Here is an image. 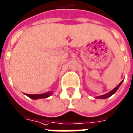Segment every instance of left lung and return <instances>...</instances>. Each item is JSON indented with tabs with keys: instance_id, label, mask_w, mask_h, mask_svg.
Wrapping results in <instances>:
<instances>
[{
	"instance_id": "1",
	"label": "left lung",
	"mask_w": 133,
	"mask_h": 133,
	"mask_svg": "<svg viewBox=\"0 0 133 133\" xmlns=\"http://www.w3.org/2000/svg\"><path fill=\"white\" fill-rule=\"evenodd\" d=\"M122 82H123V81H122V82H120L119 84H118V86H117V87H116L113 89V90H111V92H109L107 93V94H105V95H101V96L97 97V98H100V99H105V98H108V97H109L110 96H111L112 95H114V93L116 92V91H117V89H119V87L120 85L122 84Z\"/></svg>"
}]
</instances>
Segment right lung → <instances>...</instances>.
Returning <instances> with one entry per match:
<instances>
[{
    "mask_svg": "<svg viewBox=\"0 0 133 133\" xmlns=\"http://www.w3.org/2000/svg\"><path fill=\"white\" fill-rule=\"evenodd\" d=\"M51 95V92H48L43 93V94H40V95H30V94H26L27 96H28L29 97L36 100V99H40V98H46V97H49Z\"/></svg>",
    "mask_w": 133,
    "mask_h": 133,
    "instance_id": "right-lung-1",
    "label": "right lung"
}]
</instances>
